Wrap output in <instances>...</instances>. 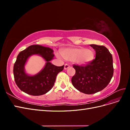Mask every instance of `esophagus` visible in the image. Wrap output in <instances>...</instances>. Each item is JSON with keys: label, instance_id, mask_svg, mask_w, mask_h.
Instances as JSON below:
<instances>
[{"label": "esophagus", "instance_id": "1", "mask_svg": "<svg viewBox=\"0 0 130 130\" xmlns=\"http://www.w3.org/2000/svg\"><path fill=\"white\" fill-rule=\"evenodd\" d=\"M70 67V66L68 64H66L64 65V70H67L68 68H69Z\"/></svg>", "mask_w": 130, "mask_h": 130}]
</instances>
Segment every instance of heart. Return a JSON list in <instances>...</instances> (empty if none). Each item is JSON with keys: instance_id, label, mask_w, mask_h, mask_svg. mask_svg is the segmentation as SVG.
Listing matches in <instances>:
<instances>
[{"instance_id": "heart-1", "label": "heart", "mask_w": 130, "mask_h": 130, "mask_svg": "<svg viewBox=\"0 0 130 130\" xmlns=\"http://www.w3.org/2000/svg\"><path fill=\"white\" fill-rule=\"evenodd\" d=\"M62 55L66 60L74 61L77 64L84 65L93 60L94 52L92 49L85 48H67L62 51ZM57 56L60 57L58 54Z\"/></svg>"}]
</instances>
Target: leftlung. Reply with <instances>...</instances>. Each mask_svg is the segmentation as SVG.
<instances>
[{"label":"left lung","instance_id":"1","mask_svg":"<svg viewBox=\"0 0 130 130\" xmlns=\"http://www.w3.org/2000/svg\"><path fill=\"white\" fill-rule=\"evenodd\" d=\"M95 51V58L86 66L73 65L75 74L72 83L78 91L92 94L104 89L113 75V58L105 46L90 44Z\"/></svg>","mask_w":130,"mask_h":130}]
</instances>
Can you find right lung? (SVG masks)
Masks as SVG:
<instances>
[{
    "label": "right lung",
    "mask_w": 130,
    "mask_h": 130,
    "mask_svg": "<svg viewBox=\"0 0 130 130\" xmlns=\"http://www.w3.org/2000/svg\"><path fill=\"white\" fill-rule=\"evenodd\" d=\"M53 53L52 48L40 45H30L19 53L13 66V75L15 84L22 91L38 96L48 92L53 87L57 75L64 68V65L57 67L50 62L54 57ZM32 55L40 56L46 63L38 73L30 75L26 72L25 66Z\"/></svg>",
    "instance_id": "right-lung-1"
}]
</instances>
